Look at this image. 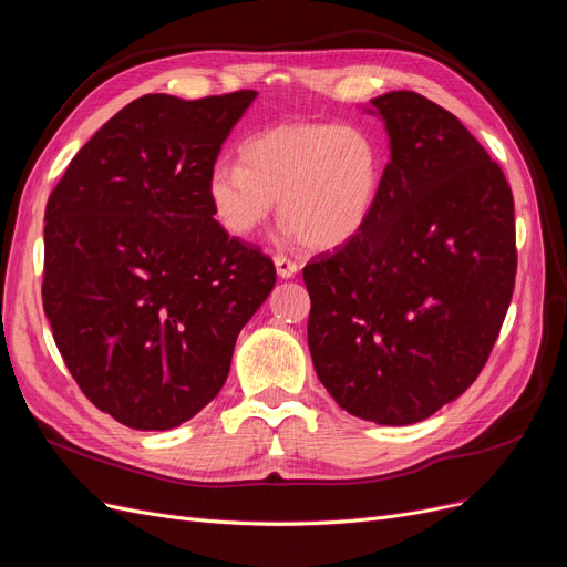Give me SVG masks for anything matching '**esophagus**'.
<instances>
[{
    "instance_id": "1",
    "label": "esophagus",
    "mask_w": 567,
    "mask_h": 567,
    "mask_svg": "<svg viewBox=\"0 0 567 567\" xmlns=\"http://www.w3.org/2000/svg\"><path fill=\"white\" fill-rule=\"evenodd\" d=\"M275 265H277V275H279L281 279L296 277V271H298V262H296V260H290V258H286V256H275Z\"/></svg>"
}]
</instances>
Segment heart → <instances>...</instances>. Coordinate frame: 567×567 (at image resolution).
Segmentation results:
<instances>
[{"instance_id": "heart-1", "label": "heart", "mask_w": 567, "mask_h": 567, "mask_svg": "<svg viewBox=\"0 0 567 567\" xmlns=\"http://www.w3.org/2000/svg\"><path fill=\"white\" fill-rule=\"evenodd\" d=\"M239 164L218 162L206 181L213 218L234 239H250L279 202L290 239L336 250L357 239L378 206L384 145L363 124L300 122L252 133Z\"/></svg>"}]
</instances>
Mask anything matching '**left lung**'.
Returning <instances> with one entry per match:
<instances>
[{"label":"left lung","mask_w":567,"mask_h":567,"mask_svg":"<svg viewBox=\"0 0 567 567\" xmlns=\"http://www.w3.org/2000/svg\"><path fill=\"white\" fill-rule=\"evenodd\" d=\"M370 105L392 159L359 237L302 269L307 340L342 410L401 426L455 401L491 357L516 279L514 197L455 114L413 91Z\"/></svg>","instance_id":"8db88e82"}]
</instances>
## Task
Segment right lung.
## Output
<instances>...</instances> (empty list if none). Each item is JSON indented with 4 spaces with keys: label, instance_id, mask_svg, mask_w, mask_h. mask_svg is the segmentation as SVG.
<instances>
[{
    "label": "right lung",
    "instance_id": "1",
    "mask_svg": "<svg viewBox=\"0 0 567 567\" xmlns=\"http://www.w3.org/2000/svg\"><path fill=\"white\" fill-rule=\"evenodd\" d=\"M256 91L147 93L74 154L51 192L42 300L86 399L141 432L218 396L234 342L275 288L258 246L216 223L206 181Z\"/></svg>",
    "mask_w": 567,
    "mask_h": 567
}]
</instances>
